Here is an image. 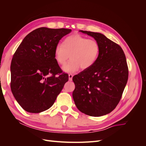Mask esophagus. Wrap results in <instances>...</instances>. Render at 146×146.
Wrapping results in <instances>:
<instances>
[{
  "label": "esophagus",
  "instance_id": "1",
  "mask_svg": "<svg viewBox=\"0 0 146 146\" xmlns=\"http://www.w3.org/2000/svg\"><path fill=\"white\" fill-rule=\"evenodd\" d=\"M72 77H73V75L72 74H69V80L70 81H71L72 80Z\"/></svg>",
  "mask_w": 146,
  "mask_h": 146
}]
</instances>
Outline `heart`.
Listing matches in <instances>:
<instances>
[{
    "label": "heart",
    "mask_w": 146,
    "mask_h": 146,
    "mask_svg": "<svg viewBox=\"0 0 146 146\" xmlns=\"http://www.w3.org/2000/svg\"><path fill=\"white\" fill-rule=\"evenodd\" d=\"M100 53V46L94 39H87L79 34L68 36L63 44H58L55 48L56 62L63 66L66 72H74L80 68L82 70L90 68L96 62Z\"/></svg>",
    "instance_id": "b5f03b06"
}]
</instances>
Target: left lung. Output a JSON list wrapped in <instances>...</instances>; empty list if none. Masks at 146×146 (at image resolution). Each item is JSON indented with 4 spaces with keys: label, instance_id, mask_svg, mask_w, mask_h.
Instances as JSON below:
<instances>
[{
    "label": "left lung",
    "instance_id": "8db88e82",
    "mask_svg": "<svg viewBox=\"0 0 146 146\" xmlns=\"http://www.w3.org/2000/svg\"><path fill=\"white\" fill-rule=\"evenodd\" d=\"M93 37L100 46L94 64L74 76L72 96L77 108L91 116L111 112L120 101L129 77L124 52L116 42L100 33L80 30Z\"/></svg>",
    "mask_w": 146,
    "mask_h": 146
}]
</instances>
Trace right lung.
Masks as SVG:
<instances>
[{
    "instance_id": "right-lung-1",
    "label": "right lung",
    "mask_w": 146,
    "mask_h": 146,
    "mask_svg": "<svg viewBox=\"0 0 146 146\" xmlns=\"http://www.w3.org/2000/svg\"><path fill=\"white\" fill-rule=\"evenodd\" d=\"M67 29L40 27L26 36L13 55L11 90L26 111L39 113L50 108L69 80L55 58L60 39Z\"/></svg>"
}]
</instances>
